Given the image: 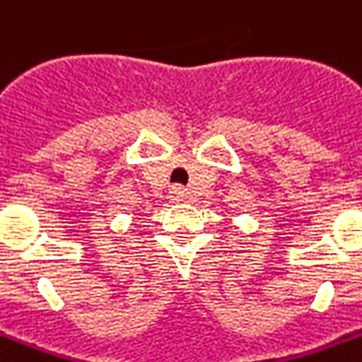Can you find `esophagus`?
Masks as SVG:
<instances>
[{"mask_svg":"<svg viewBox=\"0 0 362 362\" xmlns=\"http://www.w3.org/2000/svg\"><path fill=\"white\" fill-rule=\"evenodd\" d=\"M184 197H186V193H184V189H182L180 186H175L171 189V199L175 200V202H180V200H184Z\"/></svg>","mask_w":362,"mask_h":362,"instance_id":"esophagus-1","label":"esophagus"}]
</instances>
